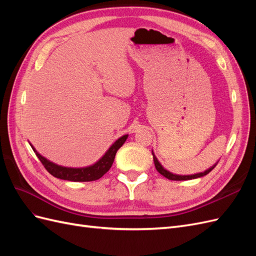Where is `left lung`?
Segmentation results:
<instances>
[{
    "instance_id": "8db88e82",
    "label": "left lung",
    "mask_w": 256,
    "mask_h": 256,
    "mask_svg": "<svg viewBox=\"0 0 256 256\" xmlns=\"http://www.w3.org/2000/svg\"><path fill=\"white\" fill-rule=\"evenodd\" d=\"M152 157H154V166H156L157 171H158L162 176H164L166 178H168V180H194V178H198V177H203V176L207 175L209 172H210L212 170H214V168L216 166V164L214 166L209 168L208 170H206L205 172H202V173H198V174H194V175H186V176L184 175V176H182V175H176V174H173V173H171V172L166 171V170L160 164V162L158 161V159L156 158V156H154V152H152Z\"/></svg>"
}]
</instances>
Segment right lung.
Here are the masks:
<instances>
[{"label": "right lung", "instance_id": "right-lung-1", "mask_svg": "<svg viewBox=\"0 0 256 256\" xmlns=\"http://www.w3.org/2000/svg\"><path fill=\"white\" fill-rule=\"evenodd\" d=\"M127 138H128V134H125L122 138H120L118 140H116L111 145L110 148L106 150V152L104 154V156L96 162V164L86 168H66V166H58L56 164H53V162L49 161L48 159H46L44 157H42L40 154H38L36 152V150L32 145L30 146H32L34 152L36 154L38 159L40 160L44 168L54 177L60 178V180H70V182H92V180H99L100 177H102L108 171H109L110 168L113 164L116 152H118L122 147V145L125 143Z\"/></svg>", "mask_w": 256, "mask_h": 256}]
</instances>
